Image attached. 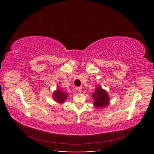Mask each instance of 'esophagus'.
I'll use <instances>...</instances> for the list:
<instances>
[{
  "label": "esophagus",
  "instance_id": "34e87169",
  "mask_svg": "<svg viewBox=\"0 0 154 154\" xmlns=\"http://www.w3.org/2000/svg\"><path fill=\"white\" fill-rule=\"evenodd\" d=\"M82 87H76L77 91H78V92H82Z\"/></svg>",
  "mask_w": 154,
  "mask_h": 154
}]
</instances>
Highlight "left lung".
<instances>
[{"instance_id": "left-lung-1", "label": "left lung", "mask_w": 154, "mask_h": 154, "mask_svg": "<svg viewBox=\"0 0 154 154\" xmlns=\"http://www.w3.org/2000/svg\"><path fill=\"white\" fill-rule=\"evenodd\" d=\"M94 105L97 108H103L109 104V96L107 92L100 86L96 87L95 92L92 94Z\"/></svg>"}]
</instances>
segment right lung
Segmentation results:
<instances>
[{
    "mask_svg": "<svg viewBox=\"0 0 154 154\" xmlns=\"http://www.w3.org/2000/svg\"><path fill=\"white\" fill-rule=\"evenodd\" d=\"M53 98L56 101V102H57L58 103L62 104L64 103L65 100H66L67 97L68 93L61 91L60 88H58L57 91L53 92Z\"/></svg>",
    "mask_w": 154,
    "mask_h": 154,
    "instance_id": "add662e5",
    "label": "right lung"
}]
</instances>
